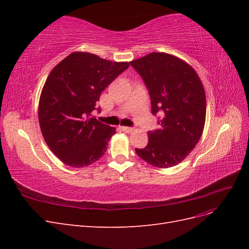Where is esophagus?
<instances>
[{"mask_svg":"<svg viewBox=\"0 0 249 249\" xmlns=\"http://www.w3.org/2000/svg\"><path fill=\"white\" fill-rule=\"evenodd\" d=\"M122 129L125 133H131L134 131V127H130V126H122Z\"/></svg>","mask_w":249,"mask_h":249,"instance_id":"1","label":"esophagus"}]
</instances>
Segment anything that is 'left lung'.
Masks as SVG:
<instances>
[{"label":"left lung","instance_id":"8db88e82","mask_svg":"<svg viewBox=\"0 0 249 249\" xmlns=\"http://www.w3.org/2000/svg\"><path fill=\"white\" fill-rule=\"evenodd\" d=\"M130 64L148 89L152 113L161 114L159 129L147 134V145L135 150L155 167L176 166L202 135L207 110L202 83L191 65L166 53H150Z\"/></svg>","mask_w":249,"mask_h":249}]
</instances>
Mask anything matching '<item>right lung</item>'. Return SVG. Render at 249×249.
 <instances>
[{
    "label": "right lung",
    "mask_w": 249,
    "mask_h": 249,
    "mask_svg": "<svg viewBox=\"0 0 249 249\" xmlns=\"http://www.w3.org/2000/svg\"><path fill=\"white\" fill-rule=\"evenodd\" d=\"M129 62L74 52L50 72L41 90L38 119L44 141L64 164L85 167L107 150L115 127L92 116L100 95Z\"/></svg>",
    "instance_id": "obj_1"
}]
</instances>
